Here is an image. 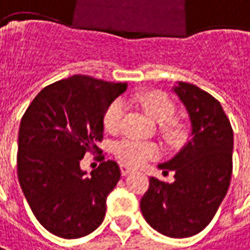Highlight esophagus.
<instances>
[{"label":"esophagus","instance_id":"esophagus-1","mask_svg":"<svg viewBox=\"0 0 250 250\" xmlns=\"http://www.w3.org/2000/svg\"><path fill=\"white\" fill-rule=\"evenodd\" d=\"M120 167H121V174L122 175H128V174H130V173H133V170H132L130 167H128L126 165H121Z\"/></svg>","mask_w":250,"mask_h":250}]
</instances>
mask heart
<instances>
[{"instance_id":"b5f03b06","label":"heart","mask_w":250,"mask_h":250,"mask_svg":"<svg viewBox=\"0 0 250 250\" xmlns=\"http://www.w3.org/2000/svg\"><path fill=\"white\" fill-rule=\"evenodd\" d=\"M130 102L139 104L154 121L159 122L161 133L170 144H178L187 137V128L180 121L171 120L174 117L175 106L173 101L161 91H142L129 96ZM126 114V103L122 99H115L110 103L103 115L104 129L110 133L120 132ZM115 156L128 166L137 167L148 159L156 158L159 151L152 143L136 142L124 139L114 146Z\"/></svg>"}]
</instances>
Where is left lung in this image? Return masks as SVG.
<instances>
[{
    "label": "left lung",
    "mask_w": 250,
    "mask_h": 250,
    "mask_svg": "<svg viewBox=\"0 0 250 250\" xmlns=\"http://www.w3.org/2000/svg\"><path fill=\"white\" fill-rule=\"evenodd\" d=\"M173 89L189 114L192 139L158 166L163 173L174 171V182L151 177L140 208L156 231L187 238L208 226L226 196L233 173V129L208 92L184 82Z\"/></svg>",
    "instance_id": "8db88e82"
}]
</instances>
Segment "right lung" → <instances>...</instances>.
<instances>
[{"mask_svg": "<svg viewBox=\"0 0 250 250\" xmlns=\"http://www.w3.org/2000/svg\"><path fill=\"white\" fill-rule=\"evenodd\" d=\"M126 87L75 75L44 87L24 113L19 182L36 219L57 237L88 235L104 219L106 199L120 181V167L114 161L102 162L88 175L80 161L85 152L98 151L104 111Z\"/></svg>", "mask_w": 250, "mask_h": 250, "instance_id": "1", "label": "right lung"}]
</instances>
